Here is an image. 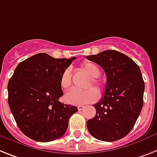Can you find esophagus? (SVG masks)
Returning a JSON list of instances; mask_svg holds the SVG:
<instances>
[{
  "label": "esophagus",
  "mask_w": 157,
  "mask_h": 157,
  "mask_svg": "<svg viewBox=\"0 0 157 157\" xmlns=\"http://www.w3.org/2000/svg\"><path fill=\"white\" fill-rule=\"evenodd\" d=\"M85 108V106H82V105H79L78 107V109L79 110V111H82V110H83Z\"/></svg>",
  "instance_id": "1"
}]
</instances>
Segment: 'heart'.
<instances>
[{"instance_id": "1", "label": "heart", "mask_w": 157, "mask_h": 157, "mask_svg": "<svg viewBox=\"0 0 157 157\" xmlns=\"http://www.w3.org/2000/svg\"><path fill=\"white\" fill-rule=\"evenodd\" d=\"M82 69L88 75L92 78L91 81L88 84V87L92 86L93 85L99 89H102V82L97 78L100 75V70L97 65L90 62H85L82 66ZM61 86L64 90H67L72 85V73L71 68H67L62 74L60 78ZM99 91L96 88L91 87L86 90H79L77 89H72L67 92L65 99L70 104L82 105L86 103H93L99 98Z\"/></svg>"}]
</instances>
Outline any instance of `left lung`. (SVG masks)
I'll return each mask as SVG.
<instances>
[{"label":"left lung","mask_w":157,"mask_h":157,"mask_svg":"<svg viewBox=\"0 0 157 157\" xmlns=\"http://www.w3.org/2000/svg\"><path fill=\"white\" fill-rule=\"evenodd\" d=\"M107 75L104 96L94 105L96 115L86 121L90 135L97 140L112 142L126 136L139 117L144 105V82L139 66L116 50L88 55Z\"/></svg>","instance_id":"1"}]
</instances>
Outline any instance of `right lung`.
Instances as JSON below:
<instances>
[{
	"label": "right lung",
	"mask_w": 157,
	"mask_h": 157,
	"mask_svg": "<svg viewBox=\"0 0 157 157\" xmlns=\"http://www.w3.org/2000/svg\"><path fill=\"white\" fill-rule=\"evenodd\" d=\"M75 59L40 53L16 67L8 83V103L18 128L27 137L50 142L65 134L78 108L59 101L63 95L60 78Z\"/></svg>",
	"instance_id": "right-lung-1"
}]
</instances>
